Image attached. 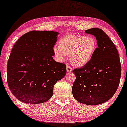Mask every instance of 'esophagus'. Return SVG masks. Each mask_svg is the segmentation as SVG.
<instances>
[{"label":"esophagus","instance_id":"1","mask_svg":"<svg viewBox=\"0 0 127 127\" xmlns=\"http://www.w3.org/2000/svg\"><path fill=\"white\" fill-rule=\"evenodd\" d=\"M72 68L71 67L70 65H67V72L68 73H70L72 72Z\"/></svg>","mask_w":127,"mask_h":127}]
</instances>
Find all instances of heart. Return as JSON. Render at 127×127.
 Masks as SVG:
<instances>
[{"label": "heart", "instance_id": "obj_1", "mask_svg": "<svg viewBox=\"0 0 127 127\" xmlns=\"http://www.w3.org/2000/svg\"><path fill=\"white\" fill-rule=\"evenodd\" d=\"M97 41L94 37L72 34L63 37L60 45L53 48L54 53L60 60H64L70 54L74 65L82 67L90 62L97 48Z\"/></svg>", "mask_w": 127, "mask_h": 127}]
</instances>
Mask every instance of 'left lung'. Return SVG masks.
<instances>
[{
    "mask_svg": "<svg viewBox=\"0 0 127 127\" xmlns=\"http://www.w3.org/2000/svg\"><path fill=\"white\" fill-rule=\"evenodd\" d=\"M85 33L95 36L98 47L88 63L73 70L76 80L72 91L75 100L80 103L97 105L108 101L116 93L121 65L114 43L101 29L93 28Z\"/></svg>",
    "mask_w": 127,
    "mask_h": 127,
    "instance_id": "left-lung-1",
    "label": "left lung"
}]
</instances>
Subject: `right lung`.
Wrapping results in <instances>:
<instances>
[{"label":"right lung","instance_id":"obj_1","mask_svg":"<svg viewBox=\"0 0 127 127\" xmlns=\"http://www.w3.org/2000/svg\"><path fill=\"white\" fill-rule=\"evenodd\" d=\"M59 32L31 31L18 39L7 65L11 93L28 104H39L52 97L54 87L65 76L66 65L55 62L53 48Z\"/></svg>","mask_w":127,"mask_h":127}]
</instances>
